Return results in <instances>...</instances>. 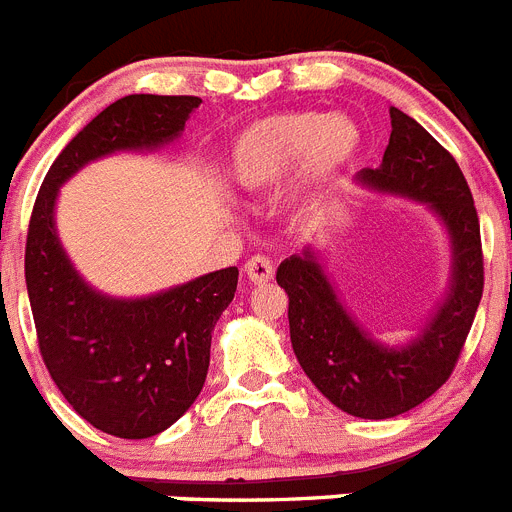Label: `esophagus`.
I'll use <instances>...</instances> for the list:
<instances>
[{
	"label": "esophagus",
	"instance_id": "1",
	"mask_svg": "<svg viewBox=\"0 0 512 512\" xmlns=\"http://www.w3.org/2000/svg\"><path fill=\"white\" fill-rule=\"evenodd\" d=\"M245 275H247V278H250V283L262 285V283H267V280H273L275 267H273V262L267 260V257L255 255V257H252V260H247Z\"/></svg>",
	"mask_w": 512,
	"mask_h": 512
}]
</instances>
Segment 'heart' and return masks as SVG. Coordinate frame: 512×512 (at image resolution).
Masks as SVG:
<instances>
[{"mask_svg": "<svg viewBox=\"0 0 512 512\" xmlns=\"http://www.w3.org/2000/svg\"><path fill=\"white\" fill-rule=\"evenodd\" d=\"M362 132L344 114H324L311 109L278 112L255 119L229 145V181L245 193L273 191L288 170L290 201L313 204L357 158Z\"/></svg>", "mask_w": 512, "mask_h": 512, "instance_id": "b5f03b06", "label": "heart"}]
</instances>
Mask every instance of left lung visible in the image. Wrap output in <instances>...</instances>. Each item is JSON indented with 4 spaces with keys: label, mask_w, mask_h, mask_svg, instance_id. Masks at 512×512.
<instances>
[{
    "label": "left lung",
    "mask_w": 512,
    "mask_h": 512,
    "mask_svg": "<svg viewBox=\"0 0 512 512\" xmlns=\"http://www.w3.org/2000/svg\"><path fill=\"white\" fill-rule=\"evenodd\" d=\"M388 150L354 181L377 196L416 201L444 227L449 283L436 308L403 342H385L342 301L324 252L306 245L280 262L290 344L308 380L339 411L382 421L411 411L449 380L482 298L480 222L457 160L416 119L390 107Z\"/></svg>",
    "instance_id": "obj_1"
}]
</instances>
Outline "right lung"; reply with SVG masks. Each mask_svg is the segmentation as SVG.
<instances>
[{
  "mask_svg": "<svg viewBox=\"0 0 512 512\" xmlns=\"http://www.w3.org/2000/svg\"><path fill=\"white\" fill-rule=\"evenodd\" d=\"M199 104V96L155 94L109 104L50 165L27 229V296L45 367L78 416L119 439L158 436L199 398L211 334L232 303L239 270L224 267L150 296H109L68 257L55 204L94 160L173 145Z\"/></svg>",
  "mask_w": 512,
  "mask_h": 512,
  "instance_id": "1",
  "label": "right lung"
}]
</instances>
